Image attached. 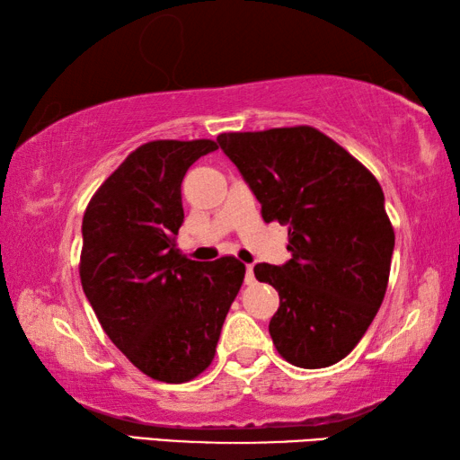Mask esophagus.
I'll return each instance as SVG.
<instances>
[{
    "label": "esophagus",
    "instance_id": "obj_1",
    "mask_svg": "<svg viewBox=\"0 0 460 460\" xmlns=\"http://www.w3.org/2000/svg\"><path fill=\"white\" fill-rule=\"evenodd\" d=\"M255 278H253V266L249 263V266H245V284H253Z\"/></svg>",
    "mask_w": 460,
    "mask_h": 460
}]
</instances>
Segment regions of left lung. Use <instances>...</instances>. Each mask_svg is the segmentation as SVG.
<instances>
[{
  "label": "left lung",
  "mask_w": 460,
  "mask_h": 460,
  "mask_svg": "<svg viewBox=\"0 0 460 460\" xmlns=\"http://www.w3.org/2000/svg\"><path fill=\"white\" fill-rule=\"evenodd\" d=\"M217 142L263 221L288 225L292 260L253 268L279 296L270 321L278 353L305 369L345 359L376 318L392 266L395 235L376 176L310 126L231 131Z\"/></svg>",
  "instance_id": "left-lung-1"
}]
</instances>
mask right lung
Instances as JSON below:
<instances>
[{
	"instance_id": "obj_1",
	"label": "right lung",
	"mask_w": 460,
	"mask_h": 460,
	"mask_svg": "<svg viewBox=\"0 0 460 460\" xmlns=\"http://www.w3.org/2000/svg\"><path fill=\"white\" fill-rule=\"evenodd\" d=\"M217 147L213 139L139 146L99 186L83 217L84 296L113 345L164 384H184L211 365L245 278L233 255L202 263L176 247L182 178Z\"/></svg>"
}]
</instances>
